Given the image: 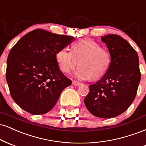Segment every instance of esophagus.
Here are the masks:
<instances>
[{
	"label": "esophagus",
	"instance_id": "34e87169",
	"mask_svg": "<svg viewBox=\"0 0 146 146\" xmlns=\"http://www.w3.org/2000/svg\"><path fill=\"white\" fill-rule=\"evenodd\" d=\"M81 83H79V82L77 81H73L72 82V85H74V86H79V85H81Z\"/></svg>",
	"mask_w": 146,
	"mask_h": 146
}]
</instances>
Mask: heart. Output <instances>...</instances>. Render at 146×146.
I'll return each instance as SVG.
<instances>
[{"mask_svg":"<svg viewBox=\"0 0 146 146\" xmlns=\"http://www.w3.org/2000/svg\"><path fill=\"white\" fill-rule=\"evenodd\" d=\"M60 69L66 73L71 72L77 66L75 75L81 80H97L107 72L110 68L111 56L107 49L90 38L77 40L71 51L59 50L55 54Z\"/></svg>","mask_w":146,"mask_h":146,"instance_id":"1","label":"heart"}]
</instances>
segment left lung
<instances>
[{
	"label": "left lung",
	"instance_id": "obj_1",
	"mask_svg": "<svg viewBox=\"0 0 146 146\" xmlns=\"http://www.w3.org/2000/svg\"><path fill=\"white\" fill-rule=\"evenodd\" d=\"M111 56L110 68L96 83L90 85L84 99L94 115L111 118L124 113L133 103L141 80L138 54L126 39L111 34L101 37Z\"/></svg>",
	"mask_w": 146,
	"mask_h": 146
}]
</instances>
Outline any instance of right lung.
Segmentation results:
<instances>
[{
	"mask_svg": "<svg viewBox=\"0 0 146 146\" xmlns=\"http://www.w3.org/2000/svg\"><path fill=\"white\" fill-rule=\"evenodd\" d=\"M74 37L35 29L12 48L7 61L6 78L10 94L20 107L33 115L48 113L55 105L71 80L56 61L59 50Z\"/></svg>",
	"mask_w": 146,
	"mask_h": 146,
	"instance_id": "add662e5",
	"label": "right lung"
}]
</instances>
